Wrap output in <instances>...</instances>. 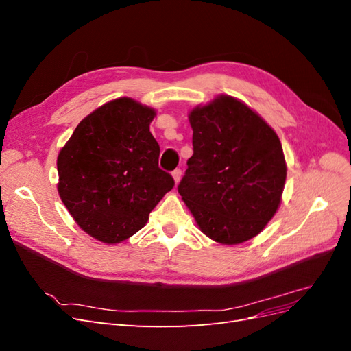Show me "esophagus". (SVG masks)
<instances>
[{
    "mask_svg": "<svg viewBox=\"0 0 351 351\" xmlns=\"http://www.w3.org/2000/svg\"><path fill=\"white\" fill-rule=\"evenodd\" d=\"M182 169H174L173 171V178H174V182H176V184H178L180 183V180H182Z\"/></svg>",
    "mask_w": 351,
    "mask_h": 351,
    "instance_id": "esophagus-1",
    "label": "esophagus"
}]
</instances>
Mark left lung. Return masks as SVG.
Wrapping results in <instances>:
<instances>
[{
  "instance_id": "1",
  "label": "left lung",
  "mask_w": 351,
  "mask_h": 351,
  "mask_svg": "<svg viewBox=\"0 0 351 351\" xmlns=\"http://www.w3.org/2000/svg\"><path fill=\"white\" fill-rule=\"evenodd\" d=\"M193 155L178 193L200 231L221 244L258 236L278 210L287 177L277 133L230 95L189 112Z\"/></svg>"
}]
</instances>
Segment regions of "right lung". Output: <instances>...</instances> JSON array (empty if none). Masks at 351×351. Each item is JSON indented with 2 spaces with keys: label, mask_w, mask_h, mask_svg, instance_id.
Returning <instances> with one entry per match:
<instances>
[{
  "label": "right lung",
  "mask_w": 351,
  "mask_h": 351,
  "mask_svg": "<svg viewBox=\"0 0 351 351\" xmlns=\"http://www.w3.org/2000/svg\"><path fill=\"white\" fill-rule=\"evenodd\" d=\"M155 110L117 98L79 123L57 158L58 195L77 226L117 244L145 227L174 180L158 167Z\"/></svg>",
  "instance_id": "obj_1"
}]
</instances>
